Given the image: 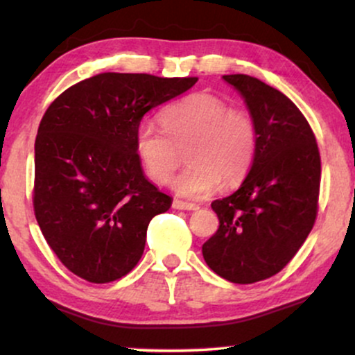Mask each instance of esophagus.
Returning <instances> with one entry per match:
<instances>
[{"instance_id":"esophagus-1","label":"esophagus","mask_w":355,"mask_h":355,"mask_svg":"<svg viewBox=\"0 0 355 355\" xmlns=\"http://www.w3.org/2000/svg\"><path fill=\"white\" fill-rule=\"evenodd\" d=\"M172 205H173V209H177V210H198L197 203H189V202H183V200H177V198H175Z\"/></svg>"}]
</instances>
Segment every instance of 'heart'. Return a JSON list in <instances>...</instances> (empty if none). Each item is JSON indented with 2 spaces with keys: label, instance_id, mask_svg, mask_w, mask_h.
<instances>
[{
  "label": "heart",
  "instance_id": "b5f03b06",
  "mask_svg": "<svg viewBox=\"0 0 355 355\" xmlns=\"http://www.w3.org/2000/svg\"><path fill=\"white\" fill-rule=\"evenodd\" d=\"M162 130L140 125L135 152L146 175L166 183L182 164H189L173 180L178 195L198 198L215 187L223 189L243 180L257 148V132L245 110L229 108L209 92H197L173 101L160 113Z\"/></svg>",
  "mask_w": 355,
  "mask_h": 355
}]
</instances>
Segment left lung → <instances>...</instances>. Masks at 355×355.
Masks as SVG:
<instances>
[{
    "mask_svg": "<svg viewBox=\"0 0 355 355\" xmlns=\"http://www.w3.org/2000/svg\"><path fill=\"white\" fill-rule=\"evenodd\" d=\"M245 100L257 132L250 172L240 189L211 202L218 230L202 254L215 274L254 284L294 259L317 218L320 153L294 101L248 75H223Z\"/></svg>",
    "mask_w": 355,
    "mask_h": 355,
    "instance_id": "1",
    "label": "left lung"
}]
</instances>
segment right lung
<instances>
[{"mask_svg":"<svg viewBox=\"0 0 355 355\" xmlns=\"http://www.w3.org/2000/svg\"><path fill=\"white\" fill-rule=\"evenodd\" d=\"M197 80L100 73L48 107L35 141L33 209L44 240L75 275L108 284L141 259L150 220L172 198L146 180L137 128Z\"/></svg>","mask_w":355,"mask_h":355,"instance_id":"obj_1","label":"right lung"}]
</instances>
